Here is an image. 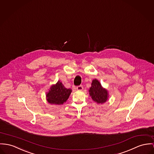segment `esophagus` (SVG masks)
Listing matches in <instances>:
<instances>
[{"label": "esophagus", "mask_w": 154, "mask_h": 154, "mask_svg": "<svg viewBox=\"0 0 154 154\" xmlns=\"http://www.w3.org/2000/svg\"><path fill=\"white\" fill-rule=\"evenodd\" d=\"M77 90L78 91H82L83 90V87L82 85H79L77 87Z\"/></svg>", "instance_id": "obj_1"}]
</instances>
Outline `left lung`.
Returning <instances> with one entry per match:
<instances>
[{"mask_svg": "<svg viewBox=\"0 0 154 154\" xmlns=\"http://www.w3.org/2000/svg\"><path fill=\"white\" fill-rule=\"evenodd\" d=\"M88 91L92 100L98 104H103L108 100L109 94L108 90L104 88L97 79H94L92 81L91 86Z\"/></svg>", "mask_w": 154, "mask_h": 154, "instance_id": "left-lung-1", "label": "left lung"}]
</instances>
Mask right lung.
<instances>
[{
  "label": "right lung",
  "mask_w": 154,
  "mask_h": 154,
  "mask_svg": "<svg viewBox=\"0 0 154 154\" xmlns=\"http://www.w3.org/2000/svg\"><path fill=\"white\" fill-rule=\"evenodd\" d=\"M71 92V89L66 88L63 83L58 81L55 84L51 85L46 93L47 101L52 105H62L68 100Z\"/></svg>",
  "instance_id": "obj_1"
}]
</instances>
